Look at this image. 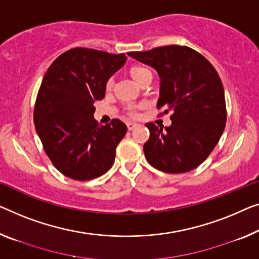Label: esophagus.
Here are the masks:
<instances>
[{"instance_id":"34e87169","label":"esophagus","mask_w":259,"mask_h":259,"mask_svg":"<svg viewBox=\"0 0 259 259\" xmlns=\"http://www.w3.org/2000/svg\"><path fill=\"white\" fill-rule=\"evenodd\" d=\"M126 126H128V130L131 131V130H134L135 128H136L137 124H136V123H133V122H128V123H126Z\"/></svg>"}]
</instances>
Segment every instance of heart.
I'll use <instances>...</instances> for the list:
<instances>
[{"label":"heart","mask_w":259,"mask_h":259,"mask_svg":"<svg viewBox=\"0 0 259 259\" xmlns=\"http://www.w3.org/2000/svg\"><path fill=\"white\" fill-rule=\"evenodd\" d=\"M148 72H150L148 68L142 67V66H135V67L131 68V71H130L131 76H133V78H134L135 80H136L137 82H138V80H140L141 76H142L143 74H145V73H148ZM111 84H113V80L109 79V80L107 81V84H106L107 88H110ZM128 114L130 115V116H136L137 111H136V109H135V108H130L129 111H128Z\"/></svg>","instance_id":"1"}]
</instances>
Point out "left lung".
<instances>
[{"instance_id": "left-lung-1", "label": "left lung", "mask_w": 259, "mask_h": 259, "mask_svg": "<svg viewBox=\"0 0 259 259\" xmlns=\"http://www.w3.org/2000/svg\"><path fill=\"white\" fill-rule=\"evenodd\" d=\"M154 68L160 78L157 108L171 111L172 124L146 123L150 138L144 154L150 165L166 173H185L202 164L218 144L227 121L225 90L209 61L187 46H161L128 52Z\"/></svg>"}]
</instances>
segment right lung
<instances>
[{"instance_id":"right-lung-1","label":"right lung","mask_w":259,"mask_h":259,"mask_svg":"<svg viewBox=\"0 0 259 259\" xmlns=\"http://www.w3.org/2000/svg\"><path fill=\"white\" fill-rule=\"evenodd\" d=\"M125 61L124 53L76 48L58 57L45 73L34 126L50 160L68 178L92 180L113 166L126 125L116 118L99 125L94 102L105 98L107 81Z\"/></svg>"}]
</instances>
